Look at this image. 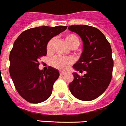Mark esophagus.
<instances>
[{
	"label": "esophagus",
	"mask_w": 126,
	"mask_h": 126,
	"mask_svg": "<svg viewBox=\"0 0 126 126\" xmlns=\"http://www.w3.org/2000/svg\"><path fill=\"white\" fill-rule=\"evenodd\" d=\"M65 72H64V71H60L59 73H60V75H63L64 74H65Z\"/></svg>",
	"instance_id": "1"
}]
</instances>
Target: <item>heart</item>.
I'll return each mask as SVG.
<instances>
[{
    "mask_svg": "<svg viewBox=\"0 0 126 126\" xmlns=\"http://www.w3.org/2000/svg\"><path fill=\"white\" fill-rule=\"evenodd\" d=\"M65 41L71 47H78L79 44V38L73 34H70L67 35L65 37ZM55 41V39H52L48 42L47 45V51H50L52 50V47ZM51 65L53 67L57 68L61 70H66L69 66L73 64V60L71 57H63L61 56H55L51 59Z\"/></svg>",
    "mask_w": 126,
    "mask_h": 126,
    "instance_id": "b5f03b06",
    "label": "heart"
}]
</instances>
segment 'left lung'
I'll return each instance as SVG.
<instances>
[{"label": "left lung", "instance_id": "obj_1", "mask_svg": "<svg viewBox=\"0 0 126 126\" xmlns=\"http://www.w3.org/2000/svg\"><path fill=\"white\" fill-rule=\"evenodd\" d=\"M80 36L83 49L80 59L73 67L85 73H73V81L69 85L71 93L82 101H92L100 96L110 83L113 61L111 48L104 34L97 28L88 25H71L68 27Z\"/></svg>", "mask_w": 126, "mask_h": 126}]
</instances>
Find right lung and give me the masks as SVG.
Segmentation results:
<instances>
[{
  "label": "right lung",
  "instance_id": "obj_1",
  "mask_svg": "<svg viewBox=\"0 0 126 126\" xmlns=\"http://www.w3.org/2000/svg\"><path fill=\"white\" fill-rule=\"evenodd\" d=\"M67 26L38 27L26 30L14 43L9 56V72L20 96L32 103L45 101L51 96L59 72L49 66L46 71L39 69V59L47 55V45Z\"/></svg>",
  "mask_w": 126,
  "mask_h": 126
}]
</instances>
